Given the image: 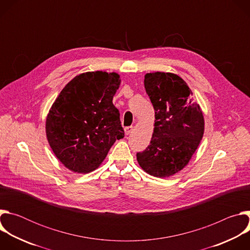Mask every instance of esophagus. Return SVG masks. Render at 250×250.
<instances>
[{"label":"esophagus","mask_w":250,"mask_h":250,"mask_svg":"<svg viewBox=\"0 0 250 250\" xmlns=\"http://www.w3.org/2000/svg\"><path fill=\"white\" fill-rule=\"evenodd\" d=\"M132 130H133V126H126V127H125V132L126 135L130 134L132 132Z\"/></svg>","instance_id":"34e87169"}]
</instances>
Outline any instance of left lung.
I'll return each mask as SVG.
<instances>
[{"mask_svg":"<svg viewBox=\"0 0 250 250\" xmlns=\"http://www.w3.org/2000/svg\"><path fill=\"white\" fill-rule=\"evenodd\" d=\"M145 88L155 111L154 129L150 145L136 159L149 175L169 177L181 171L198 148L205 129L203 112L187 83L174 73H147Z\"/></svg>","mask_w":250,"mask_h":250,"instance_id":"obj_1","label":"left lung"}]
</instances>
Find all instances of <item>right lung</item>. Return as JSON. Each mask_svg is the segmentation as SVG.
I'll return each mask as SVG.
<instances>
[{
  "instance_id": "1",
  "label": "right lung",
  "mask_w": 250,
  "mask_h": 250,
  "mask_svg": "<svg viewBox=\"0 0 250 250\" xmlns=\"http://www.w3.org/2000/svg\"><path fill=\"white\" fill-rule=\"evenodd\" d=\"M121 85L116 72L77 75L60 92L46 117L48 144L69 170L97 169L117 139L124 138L120 112L113 98Z\"/></svg>"
}]
</instances>
